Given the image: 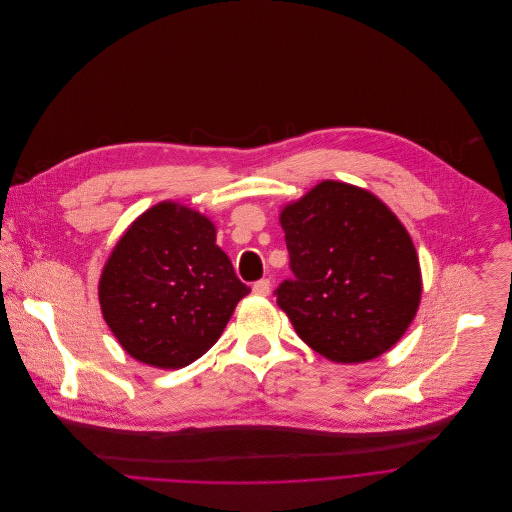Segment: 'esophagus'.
<instances>
[{
  "label": "esophagus",
  "mask_w": 512,
  "mask_h": 512,
  "mask_svg": "<svg viewBox=\"0 0 512 512\" xmlns=\"http://www.w3.org/2000/svg\"><path fill=\"white\" fill-rule=\"evenodd\" d=\"M252 292H254V294H258V296H266V294H270V278H262V280L254 282Z\"/></svg>",
  "instance_id": "34e87169"
}]
</instances>
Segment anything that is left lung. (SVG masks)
<instances>
[{"instance_id": "8db88e82", "label": "left lung", "mask_w": 512, "mask_h": 512, "mask_svg": "<svg viewBox=\"0 0 512 512\" xmlns=\"http://www.w3.org/2000/svg\"><path fill=\"white\" fill-rule=\"evenodd\" d=\"M294 278L276 302L296 335L337 363L389 351L412 325L422 296L414 242L367 189L323 181L280 212Z\"/></svg>"}]
</instances>
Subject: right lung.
<instances>
[{
    "instance_id": "add662e5",
    "label": "right lung",
    "mask_w": 512,
    "mask_h": 512,
    "mask_svg": "<svg viewBox=\"0 0 512 512\" xmlns=\"http://www.w3.org/2000/svg\"><path fill=\"white\" fill-rule=\"evenodd\" d=\"M248 292L216 244V226L175 201L129 226L98 282L102 317L121 347L159 369L206 353Z\"/></svg>"
}]
</instances>
